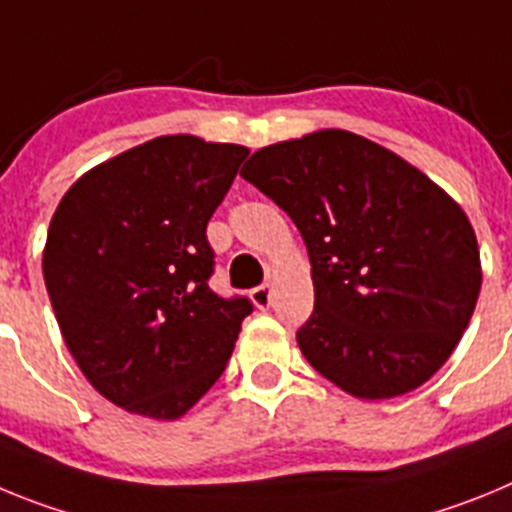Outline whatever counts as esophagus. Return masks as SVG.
Listing matches in <instances>:
<instances>
[{
    "instance_id": "1",
    "label": "esophagus",
    "mask_w": 512,
    "mask_h": 512,
    "mask_svg": "<svg viewBox=\"0 0 512 512\" xmlns=\"http://www.w3.org/2000/svg\"><path fill=\"white\" fill-rule=\"evenodd\" d=\"M251 300L259 310H266L271 305V287L269 284H259V287L251 289Z\"/></svg>"
}]
</instances>
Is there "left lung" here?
Instances as JSON below:
<instances>
[{"label": "left lung", "mask_w": 512, "mask_h": 512, "mask_svg": "<svg viewBox=\"0 0 512 512\" xmlns=\"http://www.w3.org/2000/svg\"><path fill=\"white\" fill-rule=\"evenodd\" d=\"M310 253L315 310L297 343L361 400L405 395L446 364L482 287L477 235L405 158L348 130H318L248 158Z\"/></svg>", "instance_id": "obj_1"}]
</instances>
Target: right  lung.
Masks as SVG:
<instances>
[{
  "label": "right lung",
  "mask_w": 512,
  "mask_h": 512,
  "mask_svg": "<svg viewBox=\"0 0 512 512\" xmlns=\"http://www.w3.org/2000/svg\"><path fill=\"white\" fill-rule=\"evenodd\" d=\"M248 148L161 135L63 194L43 277L84 377L117 408L182 418L225 372L248 297L210 289L207 223Z\"/></svg>",
  "instance_id": "right-lung-1"
}]
</instances>
